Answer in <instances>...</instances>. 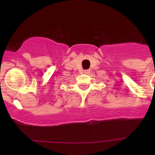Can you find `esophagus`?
<instances>
[{
  "label": "esophagus",
  "instance_id": "esophagus-1",
  "mask_svg": "<svg viewBox=\"0 0 155 155\" xmlns=\"http://www.w3.org/2000/svg\"><path fill=\"white\" fill-rule=\"evenodd\" d=\"M84 73H90V70H84Z\"/></svg>",
  "mask_w": 155,
  "mask_h": 155
}]
</instances>
